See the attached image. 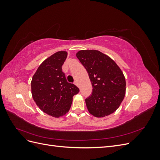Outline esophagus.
<instances>
[{
	"mask_svg": "<svg viewBox=\"0 0 160 160\" xmlns=\"http://www.w3.org/2000/svg\"><path fill=\"white\" fill-rule=\"evenodd\" d=\"M74 84L76 85V86H77L78 87L79 86V85H78V83H77V81H75V83H74Z\"/></svg>",
	"mask_w": 160,
	"mask_h": 160,
	"instance_id": "1",
	"label": "esophagus"
}]
</instances>
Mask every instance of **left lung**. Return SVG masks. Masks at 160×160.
Segmentation results:
<instances>
[{
    "label": "left lung",
    "instance_id": "obj_1",
    "mask_svg": "<svg viewBox=\"0 0 160 160\" xmlns=\"http://www.w3.org/2000/svg\"><path fill=\"white\" fill-rule=\"evenodd\" d=\"M77 57L88 72L93 91L85 99L89 112L97 118L109 115L119 108L125 95L123 72L111 58L97 50H81Z\"/></svg>",
    "mask_w": 160,
    "mask_h": 160
}]
</instances>
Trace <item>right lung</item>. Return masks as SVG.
I'll use <instances>...</instances> for the list:
<instances>
[{
  "mask_svg": "<svg viewBox=\"0 0 160 160\" xmlns=\"http://www.w3.org/2000/svg\"><path fill=\"white\" fill-rule=\"evenodd\" d=\"M67 52L58 51L38 67L31 81V93L37 105L54 118L65 115L70 109L72 97L79 92L76 85L67 82L62 71Z\"/></svg>",
  "mask_w": 160,
  "mask_h": 160,
  "instance_id": "1",
  "label": "right lung"
}]
</instances>
